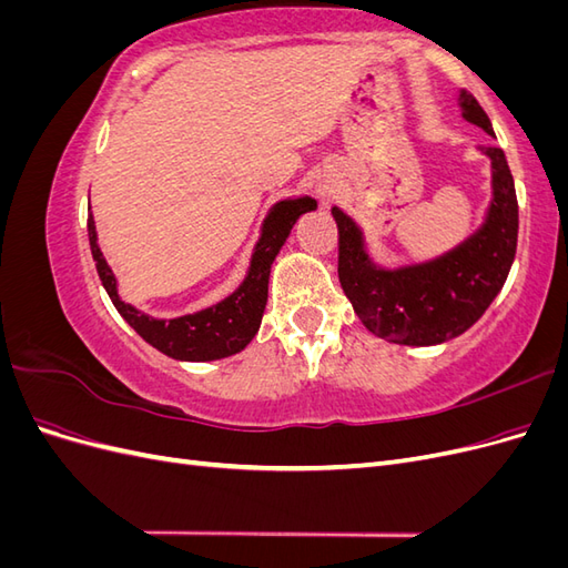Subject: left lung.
Masks as SVG:
<instances>
[{
	"label": "left lung",
	"mask_w": 568,
	"mask_h": 568,
	"mask_svg": "<svg viewBox=\"0 0 568 568\" xmlns=\"http://www.w3.org/2000/svg\"><path fill=\"white\" fill-rule=\"evenodd\" d=\"M462 115L493 134V125L474 94L459 92ZM493 165L488 217L469 239L436 261L398 270L376 267L365 253L363 232L341 209L338 280L367 329L403 346H436L464 334L500 294L517 253L519 203L505 151L484 146Z\"/></svg>",
	"instance_id": "1"
}]
</instances>
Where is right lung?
Instances as JSON below:
<instances>
[{"label":"right lung","mask_w":568,"mask_h":568,"mask_svg":"<svg viewBox=\"0 0 568 568\" xmlns=\"http://www.w3.org/2000/svg\"><path fill=\"white\" fill-rule=\"evenodd\" d=\"M315 209H317V201L311 196L280 201L263 222V234L257 239L253 257H251V267L242 286H239L225 301H220L217 305L205 307V311L194 315L175 317V320H153L136 311V307L120 301L113 272L106 265L104 255H101V248L97 244V230H94L92 215H88V234H90V248L97 263L99 280L104 284L106 294L111 296L115 311L123 315V320L132 326V329L146 343H151L153 348H159L170 357L205 363V359L227 357L248 346L263 320L272 261L277 257L280 248L284 246L291 227L296 225V220L303 213L315 211Z\"/></svg>","instance_id":"right-lung-1"}]
</instances>
